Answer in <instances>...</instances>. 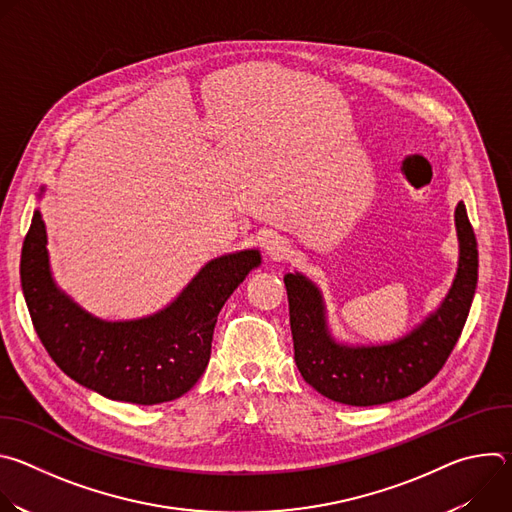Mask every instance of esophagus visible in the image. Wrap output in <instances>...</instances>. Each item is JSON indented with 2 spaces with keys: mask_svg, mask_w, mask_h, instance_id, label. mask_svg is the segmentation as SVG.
<instances>
[{
  "mask_svg": "<svg viewBox=\"0 0 512 512\" xmlns=\"http://www.w3.org/2000/svg\"><path fill=\"white\" fill-rule=\"evenodd\" d=\"M265 255L269 259H285L289 255V245L287 241L279 239V237H269L265 241Z\"/></svg>",
  "mask_w": 512,
  "mask_h": 512,
  "instance_id": "esophagus-1",
  "label": "esophagus"
}]
</instances>
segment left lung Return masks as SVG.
<instances>
[{
  "label": "left lung",
  "mask_w": 512,
  "mask_h": 512,
  "mask_svg": "<svg viewBox=\"0 0 512 512\" xmlns=\"http://www.w3.org/2000/svg\"><path fill=\"white\" fill-rule=\"evenodd\" d=\"M460 245L452 287L421 324L385 344H346L334 338L320 287L304 273H285L296 364L320 395L354 407L409 397L427 385L448 360L466 324L478 283V249L468 212L456 206Z\"/></svg>",
  "instance_id": "1"
}]
</instances>
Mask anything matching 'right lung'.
Segmentation results:
<instances>
[{
  "label": "right lung",
  "mask_w": 512,
  "mask_h": 512,
  "mask_svg": "<svg viewBox=\"0 0 512 512\" xmlns=\"http://www.w3.org/2000/svg\"><path fill=\"white\" fill-rule=\"evenodd\" d=\"M46 245L42 214L34 210L20 277L38 338L72 381L135 405L174 401L196 385L210 358L218 312L261 265L257 249L214 257L164 310L109 322L89 314L56 285Z\"/></svg>",
  "instance_id": "right-lung-1"
}]
</instances>
